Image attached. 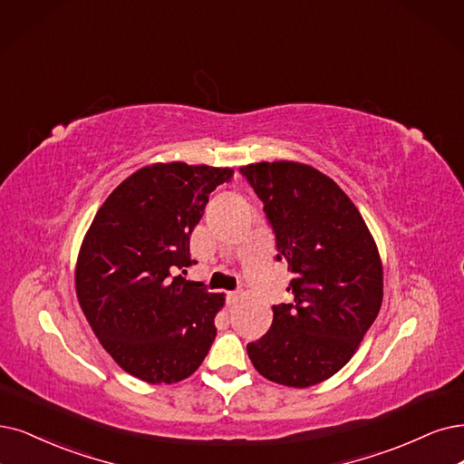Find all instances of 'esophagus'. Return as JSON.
<instances>
[{
	"label": "esophagus",
	"mask_w": 464,
	"mask_h": 464,
	"mask_svg": "<svg viewBox=\"0 0 464 464\" xmlns=\"http://www.w3.org/2000/svg\"><path fill=\"white\" fill-rule=\"evenodd\" d=\"M238 300H241V295H238V293H229V295H227L229 305H235Z\"/></svg>",
	"instance_id": "obj_1"
}]
</instances>
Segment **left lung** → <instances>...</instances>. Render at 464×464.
<instances>
[{
	"label": "left lung",
	"instance_id": "left-lung-1",
	"mask_svg": "<svg viewBox=\"0 0 464 464\" xmlns=\"http://www.w3.org/2000/svg\"><path fill=\"white\" fill-rule=\"evenodd\" d=\"M288 264L293 304L273 305L271 329L246 346L267 381L307 388L344 367L382 304L379 248L350 197L310 164L241 166Z\"/></svg>",
	"mask_w": 464,
	"mask_h": 464
}]
</instances>
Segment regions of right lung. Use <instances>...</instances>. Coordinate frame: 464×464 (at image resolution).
Wrapping results in <instances>:
<instances>
[{
	"mask_svg": "<svg viewBox=\"0 0 464 464\" xmlns=\"http://www.w3.org/2000/svg\"><path fill=\"white\" fill-rule=\"evenodd\" d=\"M233 168L157 162L133 171L97 210L74 271L76 296L101 346L149 384L191 376L216 338L226 295L174 273L197 264L188 235Z\"/></svg>",
	"mask_w": 464,
	"mask_h": 464,
	"instance_id": "right-lung-1",
	"label": "right lung"
}]
</instances>
